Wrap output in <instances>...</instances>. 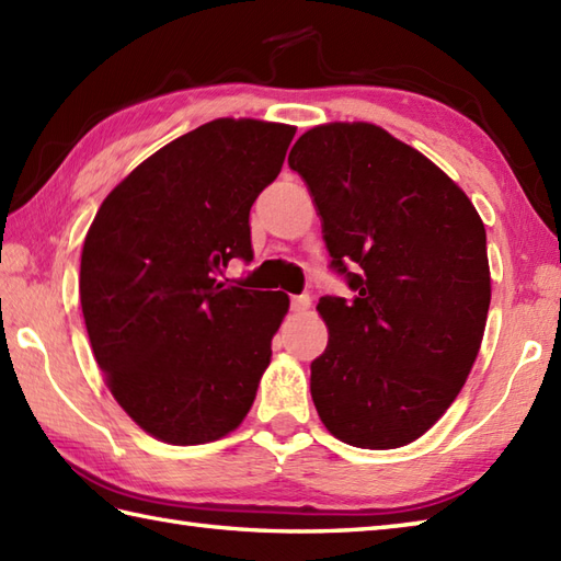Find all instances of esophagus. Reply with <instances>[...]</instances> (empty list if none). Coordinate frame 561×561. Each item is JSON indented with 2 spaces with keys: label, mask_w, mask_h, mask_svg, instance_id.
I'll list each match as a JSON object with an SVG mask.
<instances>
[{
  "label": "esophagus",
  "mask_w": 561,
  "mask_h": 561,
  "mask_svg": "<svg viewBox=\"0 0 561 561\" xmlns=\"http://www.w3.org/2000/svg\"><path fill=\"white\" fill-rule=\"evenodd\" d=\"M308 306H311V296H308V294L294 296V299H291V311H294V313H301V311H306Z\"/></svg>",
  "instance_id": "34e87169"
}]
</instances>
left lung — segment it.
<instances>
[{
  "instance_id": "8db88e82",
  "label": "left lung",
  "mask_w": 561,
  "mask_h": 561,
  "mask_svg": "<svg viewBox=\"0 0 561 561\" xmlns=\"http://www.w3.org/2000/svg\"><path fill=\"white\" fill-rule=\"evenodd\" d=\"M289 165L323 219L330 270L354 291L318 304L330 340L311 364L316 410L350 446L412 444L478 359L492 299L484 224L438 165L376 125L308 129Z\"/></svg>"
}]
</instances>
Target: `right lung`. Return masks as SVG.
<instances>
[{
	"label": "right lung",
	"mask_w": 561,
	"mask_h": 561,
	"mask_svg": "<svg viewBox=\"0 0 561 561\" xmlns=\"http://www.w3.org/2000/svg\"><path fill=\"white\" fill-rule=\"evenodd\" d=\"M294 135L221 117L173 139L103 199L83 241L93 356L121 408L165 444L217 440L255 400L289 296L219 277L253 260L250 207Z\"/></svg>",
	"instance_id": "right-lung-1"
}]
</instances>
